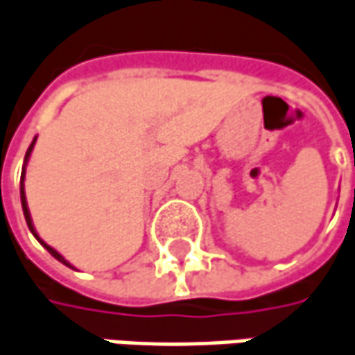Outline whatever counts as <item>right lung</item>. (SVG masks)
<instances>
[{
  "instance_id": "right-lung-1",
  "label": "right lung",
  "mask_w": 355,
  "mask_h": 355,
  "mask_svg": "<svg viewBox=\"0 0 355 355\" xmlns=\"http://www.w3.org/2000/svg\"><path fill=\"white\" fill-rule=\"evenodd\" d=\"M35 139H37V135L33 137L31 146H29V148H27V151H26V159H24V169H21V182H19V196H21V207H24V216H26L27 227H29V232H31V234L35 236V239H37V241H40V243L44 245L45 250H47V252H49L51 256L55 257L58 261H62L63 266H67V268H73V266H71V263H69V261H67V259H65V257H63L62 254H60V252H55V250H53L51 245H47L44 239L37 236V232H35V227H33V222H31V216H29V207H27L26 187H24V182H26V166H27V162H29V155H31V151H33V146H35Z\"/></svg>"
}]
</instances>
